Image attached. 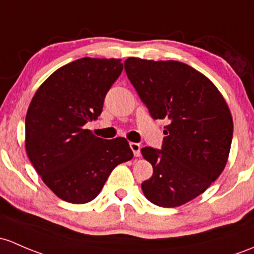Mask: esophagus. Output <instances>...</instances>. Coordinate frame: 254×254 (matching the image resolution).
I'll return each instance as SVG.
<instances>
[{
  "mask_svg": "<svg viewBox=\"0 0 254 254\" xmlns=\"http://www.w3.org/2000/svg\"><path fill=\"white\" fill-rule=\"evenodd\" d=\"M130 148H131L132 152H134V156L135 157H140L141 156V146H140V143L130 142Z\"/></svg>",
  "mask_w": 254,
  "mask_h": 254,
  "instance_id": "34e87169",
  "label": "esophagus"
}]
</instances>
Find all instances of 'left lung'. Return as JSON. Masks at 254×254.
Listing matches in <instances>:
<instances>
[{
  "label": "left lung",
  "instance_id": "8db88e82",
  "mask_svg": "<svg viewBox=\"0 0 254 254\" xmlns=\"http://www.w3.org/2000/svg\"><path fill=\"white\" fill-rule=\"evenodd\" d=\"M124 68L152 118L170 120L162 149L141 148L153 167L141 184L143 194L159 207L188 203L225 168L234 130L230 109L215 85L185 63L130 57Z\"/></svg>",
  "mask_w": 254,
  "mask_h": 254
}]
</instances>
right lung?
Listing matches in <instances>:
<instances>
[{
	"mask_svg": "<svg viewBox=\"0 0 254 254\" xmlns=\"http://www.w3.org/2000/svg\"><path fill=\"white\" fill-rule=\"evenodd\" d=\"M122 60L80 58L37 89L25 118V149L42 181L69 203L97 197L112 170L132 158L124 137L103 140L85 129L102 113L106 93L123 70Z\"/></svg>",
	"mask_w": 254,
	"mask_h": 254,
	"instance_id": "1",
	"label": "right lung"
}]
</instances>
